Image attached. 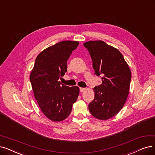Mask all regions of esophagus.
I'll return each instance as SVG.
<instances>
[{"label":"esophagus","instance_id":"1","mask_svg":"<svg viewBox=\"0 0 155 155\" xmlns=\"http://www.w3.org/2000/svg\"><path fill=\"white\" fill-rule=\"evenodd\" d=\"M79 90L81 92H83L86 90V88H79Z\"/></svg>","mask_w":155,"mask_h":155}]
</instances>
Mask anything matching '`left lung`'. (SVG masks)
Instances as JSON below:
<instances>
[{"label":"left lung","mask_w":155,"mask_h":155,"mask_svg":"<svg viewBox=\"0 0 155 155\" xmlns=\"http://www.w3.org/2000/svg\"><path fill=\"white\" fill-rule=\"evenodd\" d=\"M92 60L94 74L102 78V84L94 88L95 97L88 105L90 113L101 120L113 117L127 101L131 72L122 54L102 41L83 44Z\"/></svg>","instance_id":"left-lung-1"}]
</instances>
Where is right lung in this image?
<instances>
[{"label": "right lung", "mask_w": 155, "mask_h": 155, "mask_svg": "<svg viewBox=\"0 0 155 155\" xmlns=\"http://www.w3.org/2000/svg\"><path fill=\"white\" fill-rule=\"evenodd\" d=\"M78 45V41H65L46 48L37 57L30 74V81L39 106L54 121L67 118L79 95L78 86L70 87L58 81L67 72V61Z\"/></svg>", "instance_id": "add662e5"}]
</instances>
